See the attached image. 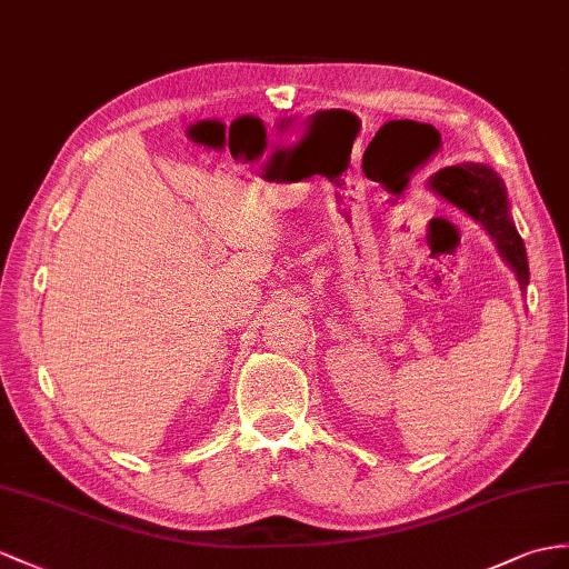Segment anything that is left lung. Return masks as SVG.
Returning <instances> with one entry per match:
<instances>
[{"label":"left lung","mask_w":569,"mask_h":569,"mask_svg":"<svg viewBox=\"0 0 569 569\" xmlns=\"http://www.w3.org/2000/svg\"><path fill=\"white\" fill-rule=\"evenodd\" d=\"M427 188L437 198L459 207L461 212L476 219L490 233L502 260L515 270L521 292H526V284H529V260H526L523 241L509 214L505 180L485 163H461L447 166V169L429 176Z\"/></svg>","instance_id":"left-lung-1"}]
</instances>
